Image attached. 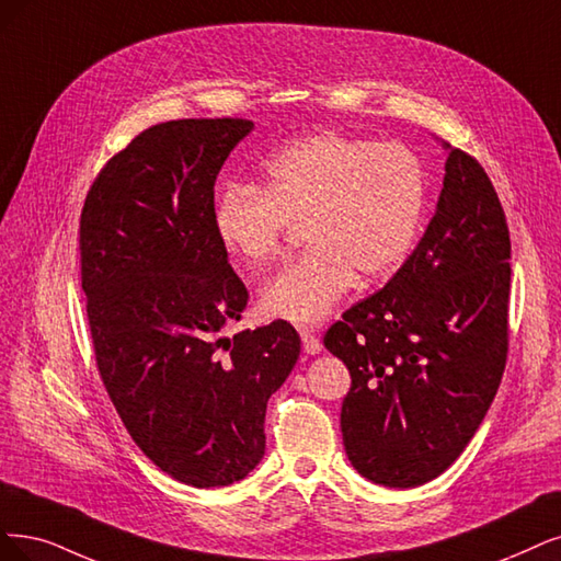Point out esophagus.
<instances>
[{"label": "esophagus", "mask_w": 561, "mask_h": 561, "mask_svg": "<svg viewBox=\"0 0 561 561\" xmlns=\"http://www.w3.org/2000/svg\"><path fill=\"white\" fill-rule=\"evenodd\" d=\"M300 340H302L305 354H309V356H317L319 351L323 348L321 340L314 335V330H307V328H302V330H300Z\"/></svg>", "instance_id": "obj_1"}]
</instances>
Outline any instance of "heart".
<instances>
[{"mask_svg":"<svg viewBox=\"0 0 561 561\" xmlns=\"http://www.w3.org/2000/svg\"><path fill=\"white\" fill-rule=\"evenodd\" d=\"M427 205L425 171L400 142L317 131L288 142L265 163L263 186L231 182L213 213L228 259L263 267L302 226V256L267 279L263 314L312 325L356 282L398 273L419 240Z\"/></svg>","mask_w":561,"mask_h":561,"instance_id":"heart-1","label":"heart"}]
</instances>
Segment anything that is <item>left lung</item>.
I'll return each instance as SVG.
<instances>
[{
    "mask_svg": "<svg viewBox=\"0 0 561 561\" xmlns=\"http://www.w3.org/2000/svg\"><path fill=\"white\" fill-rule=\"evenodd\" d=\"M444 148V190L419 247L323 337L351 375L340 419L348 460L386 488L423 485L458 460L506 367L504 207L479 161Z\"/></svg>",
    "mask_w": 561,
    "mask_h": 561,
    "instance_id": "left-lung-1",
    "label": "left lung"
}]
</instances>
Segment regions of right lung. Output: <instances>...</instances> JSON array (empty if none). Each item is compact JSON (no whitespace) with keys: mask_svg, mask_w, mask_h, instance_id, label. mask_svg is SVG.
<instances>
[{"mask_svg":"<svg viewBox=\"0 0 561 561\" xmlns=\"http://www.w3.org/2000/svg\"><path fill=\"white\" fill-rule=\"evenodd\" d=\"M252 129L240 117L154 124L103 165L80 215L103 386L136 446L194 488L261 462L267 400L300 356L286 321L219 335L249 294L215 236V182Z\"/></svg>","mask_w":561,"mask_h":561,"instance_id":"add662e5","label":"right lung"}]
</instances>
